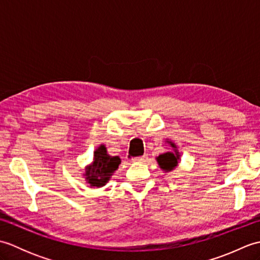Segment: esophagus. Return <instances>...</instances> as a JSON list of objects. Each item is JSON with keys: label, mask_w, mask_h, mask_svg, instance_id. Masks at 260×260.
Returning a JSON list of instances; mask_svg holds the SVG:
<instances>
[{"label": "esophagus", "mask_w": 260, "mask_h": 260, "mask_svg": "<svg viewBox=\"0 0 260 260\" xmlns=\"http://www.w3.org/2000/svg\"><path fill=\"white\" fill-rule=\"evenodd\" d=\"M147 159V156L146 155H143V156H137V157H135L133 161L134 162H139V163H142V162H145Z\"/></svg>", "instance_id": "esophagus-1"}]
</instances>
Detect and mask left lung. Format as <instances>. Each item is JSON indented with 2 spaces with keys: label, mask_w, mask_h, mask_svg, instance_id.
Instances as JSON below:
<instances>
[{
  "label": "left lung",
  "mask_w": 260,
  "mask_h": 260,
  "mask_svg": "<svg viewBox=\"0 0 260 260\" xmlns=\"http://www.w3.org/2000/svg\"><path fill=\"white\" fill-rule=\"evenodd\" d=\"M171 147H173V152H167L163 153L161 155L156 157V161L159 165V168L164 170L165 172H169V171H172L174 168L178 167V161L180 158V153L176 150V145L172 142H169Z\"/></svg>",
  "instance_id": "left-lung-1"
}]
</instances>
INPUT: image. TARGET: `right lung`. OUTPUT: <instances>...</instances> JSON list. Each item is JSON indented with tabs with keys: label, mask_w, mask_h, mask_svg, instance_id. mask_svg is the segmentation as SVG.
Returning a JSON list of instances; mask_svg holds the SVG:
<instances>
[{
	"label": "right lung",
	"mask_w": 260,
	"mask_h": 260,
	"mask_svg": "<svg viewBox=\"0 0 260 260\" xmlns=\"http://www.w3.org/2000/svg\"><path fill=\"white\" fill-rule=\"evenodd\" d=\"M120 164L119 156H110L105 145L93 152V161L86 168L85 179L91 187L104 186Z\"/></svg>",
	"instance_id": "obj_1"
}]
</instances>
